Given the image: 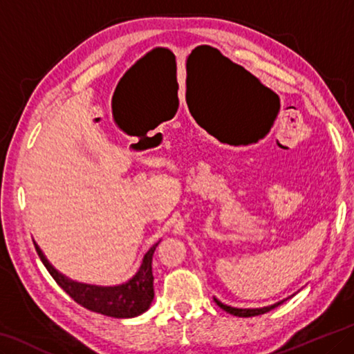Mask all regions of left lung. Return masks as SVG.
I'll return each instance as SVG.
<instances>
[{
    "instance_id": "1",
    "label": "left lung",
    "mask_w": 354,
    "mask_h": 354,
    "mask_svg": "<svg viewBox=\"0 0 354 354\" xmlns=\"http://www.w3.org/2000/svg\"><path fill=\"white\" fill-rule=\"evenodd\" d=\"M214 301H216V304H217L218 307L223 308V310L228 312V313H232V315H234V317H244V318H248V317L263 315V313H266V312H269V310H272V308H276L277 306L282 304V302H283L285 299H283V301H279V302H276V304H272V306L260 307V308H236V307H230V306L222 304V302L218 301V299H216V298H214Z\"/></svg>"
}]
</instances>
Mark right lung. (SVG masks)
Returning a JSON list of instances; mask_svg holds the SVG:
<instances>
[{"label": "right lung", "instance_id": "1", "mask_svg": "<svg viewBox=\"0 0 354 354\" xmlns=\"http://www.w3.org/2000/svg\"><path fill=\"white\" fill-rule=\"evenodd\" d=\"M160 243V241H159ZM159 243H156L147 254H145L142 265L132 279L126 283L116 285V287H97V285L78 283L74 280L64 277L63 274L56 271L50 265L46 255L39 249L35 243V248L39 258H41L44 266L47 268L56 283L63 288L67 295L74 299L77 304L83 306L88 310L102 313L106 317L113 318H132L142 315L147 312L151 302L154 299V276H153V255Z\"/></svg>", "mask_w": 354, "mask_h": 354}]
</instances>
